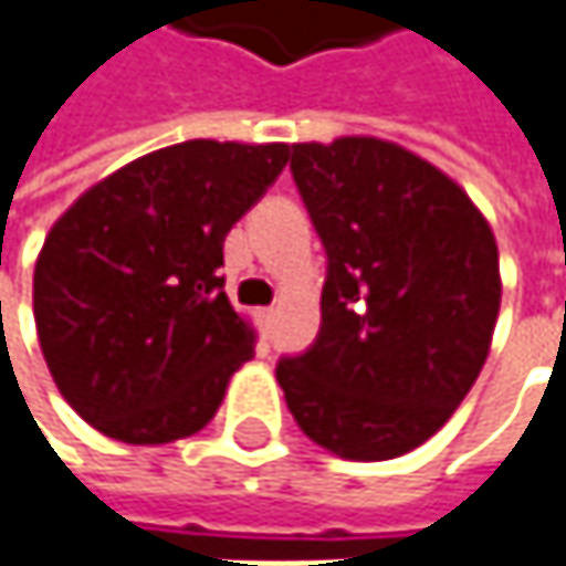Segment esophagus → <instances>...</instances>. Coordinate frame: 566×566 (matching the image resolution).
I'll list each match as a JSON object with an SVG mask.
<instances>
[{
  "label": "esophagus",
  "mask_w": 566,
  "mask_h": 566,
  "mask_svg": "<svg viewBox=\"0 0 566 566\" xmlns=\"http://www.w3.org/2000/svg\"><path fill=\"white\" fill-rule=\"evenodd\" d=\"M273 316H276V310H273V306H266V310H256V323H260L263 336L270 333V326H273Z\"/></svg>",
  "instance_id": "esophagus-1"
}]
</instances>
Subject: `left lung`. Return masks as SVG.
<instances>
[{"mask_svg": "<svg viewBox=\"0 0 566 566\" xmlns=\"http://www.w3.org/2000/svg\"><path fill=\"white\" fill-rule=\"evenodd\" d=\"M326 247L316 343L276 363L296 424L353 461L428 441L474 386L497 323V243L471 197L379 138L293 144Z\"/></svg>", "mask_w": 566, "mask_h": 566, "instance_id": "left-lung-1", "label": "left lung"}]
</instances>
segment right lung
<instances>
[{
  "mask_svg": "<svg viewBox=\"0 0 566 566\" xmlns=\"http://www.w3.org/2000/svg\"><path fill=\"white\" fill-rule=\"evenodd\" d=\"M286 160L290 144H170L55 220L35 329L59 392L102 434L164 444L213 419L256 339L223 293V240Z\"/></svg>",
  "mask_w": 566,
  "mask_h": 566,
  "instance_id": "obj_1",
  "label": "right lung"
}]
</instances>
